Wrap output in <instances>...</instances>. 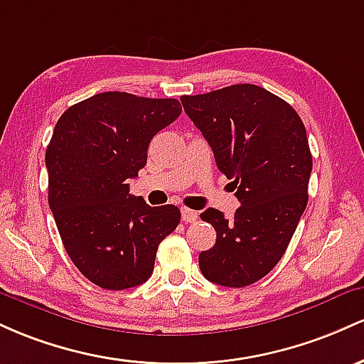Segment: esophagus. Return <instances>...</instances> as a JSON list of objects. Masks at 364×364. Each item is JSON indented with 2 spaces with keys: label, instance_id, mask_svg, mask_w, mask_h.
Returning a JSON list of instances; mask_svg holds the SVG:
<instances>
[{
  "label": "esophagus",
  "instance_id": "esophagus-1",
  "mask_svg": "<svg viewBox=\"0 0 364 364\" xmlns=\"http://www.w3.org/2000/svg\"><path fill=\"white\" fill-rule=\"evenodd\" d=\"M198 220V211L189 210V208H182V222L193 223Z\"/></svg>",
  "mask_w": 364,
  "mask_h": 364
}]
</instances>
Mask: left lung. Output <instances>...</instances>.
<instances>
[{
	"label": "left lung",
	"mask_w": 364,
	"mask_h": 364,
	"mask_svg": "<svg viewBox=\"0 0 364 364\" xmlns=\"http://www.w3.org/2000/svg\"><path fill=\"white\" fill-rule=\"evenodd\" d=\"M181 101L240 203L232 220L215 208L201 213L216 242L199 255V268L213 284L246 287L275 268L308 204L313 158L304 124L287 101L255 84Z\"/></svg>",
	"instance_id": "8db88e82"
}]
</instances>
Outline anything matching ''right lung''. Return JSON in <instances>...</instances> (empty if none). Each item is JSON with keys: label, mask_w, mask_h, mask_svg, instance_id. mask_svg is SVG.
Returning a JSON list of instances; mask_svg holds the SVG:
<instances>
[{"label": "right lung", "mask_w": 364, "mask_h": 364, "mask_svg": "<svg viewBox=\"0 0 364 364\" xmlns=\"http://www.w3.org/2000/svg\"><path fill=\"white\" fill-rule=\"evenodd\" d=\"M182 113L177 100L101 92L70 106L46 149L48 203L79 272L124 291L149 279L158 246L181 222L173 204L153 208L129 193L151 139Z\"/></svg>", "instance_id": "add662e5"}]
</instances>
